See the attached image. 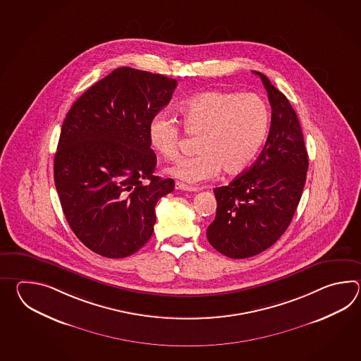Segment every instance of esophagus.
Wrapping results in <instances>:
<instances>
[{
    "mask_svg": "<svg viewBox=\"0 0 361 361\" xmlns=\"http://www.w3.org/2000/svg\"><path fill=\"white\" fill-rule=\"evenodd\" d=\"M176 188H177V190H180V191H199V188H197V187H192V185H187V184L180 183V182H177V183H176Z\"/></svg>",
    "mask_w": 361,
    "mask_h": 361,
    "instance_id": "esophagus-1",
    "label": "esophagus"
}]
</instances>
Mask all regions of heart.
Listing matches in <instances>:
<instances>
[{"mask_svg": "<svg viewBox=\"0 0 361 361\" xmlns=\"http://www.w3.org/2000/svg\"><path fill=\"white\" fill-rule=\"evenodd\" d=\"M180 114L185 133L199 135V154L182 157L166 169L184 183L207 182L221 170L227 176L244 173L259 154L269 131V109L254 94L200 92L184 102ZM148 139L156 152L173 160L179 154L182 128L174 118L159 114L149 121Z\"/></svg>", "mask_w": 361, "mask_h": 361, "instance_id": "heart-1", "label": "heart"}]
</instances>
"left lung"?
<instances>
[{
	"instance_id": "left-lung-1",
	"label": "left lung",
	"mask_w": 361,
	"mask_h": 361,
	"mask_svg": "<svg viewBox=\"0 0 361 361\" xmlns=\"http://www.w3.org/2000/svg\"><path fill=\"white\" fill-rule=\"evenodd\" d=\"M271 126L257 161L228 185L215 188L216 214L207 227L210 245L232 259L249 258L274 245L300 204L308 169L300 120L284 94L261 72Z\"/></svg>"
}]
</instances>
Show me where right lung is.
<instances>
[{"label":"right lung","mask_w":361,"mask_h":361,"mask_svg":"<svg viewBox=\"0 0 361 361\" xmlns=\"http://www.w3.org/2000/svg\"><path fill=\"white\" fill-rule=\"evenodd\" d=\"M176 87L174 78L121 67L86 90L63 121L55 187L71 230L94 253L129 257L154 233V207L174 180L154 176L148 125Z\"/></svg>","instance_id":"right-lung-1"}]
</instances>
